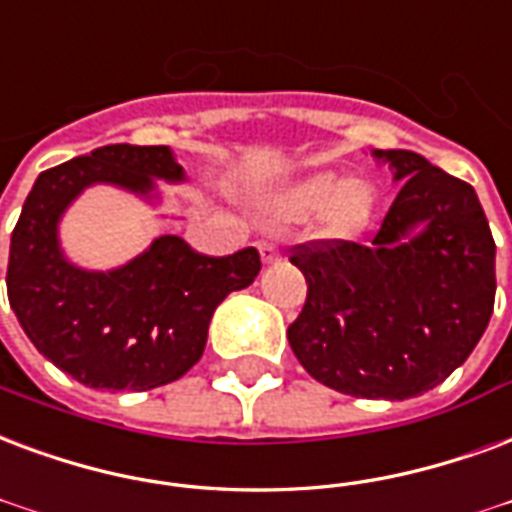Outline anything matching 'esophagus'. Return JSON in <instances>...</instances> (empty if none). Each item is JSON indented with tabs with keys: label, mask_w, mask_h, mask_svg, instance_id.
I'll return each instance as SVG.
<instances>
[{
	"label": "esophagus",
	"mask_w": 512,
	"mask_h": 512,
	"mask_svg": "<svg viewBox=\"0 0 512 512\" xmlns=\"http://www.w3.org/2000/svg\"><path fill=\"white\" fill-rule=\"evenodd\" d=\"M257 249H260V260H263V263H276V260L282 257V249H279L276 241H260Z\"/></svg>",
	"instance_id": "esophagus-1"
}]
</instances>
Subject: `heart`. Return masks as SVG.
<instances>
[{"label":"heart","instance_id":"heart-1","mask_svg":"<svg viewBox=\"0 0 512 512\" xmlns=\"http://www.w3.org/2000/svg\"><path fill=\"white\" fill-rule=\"evenodd\" d=\"M374 200L377 195L369 181L344 179L342 170H320L279 192L274 211L287 219H304L323 211L325 227L333 236H352L369 222Z\"/></svg>","mask_w":512,"mask_h":512}]
</instances>
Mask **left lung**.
Listing matches in <instances>:
<instances>
[{
  "mask_svg": "<svg viewBox=\"0 0 512 512\" xmlns=\"http://www.w3.org/2000/svg\"><path fill=\"white\" fill-rule=\"evenodd\" d=\"M401 189L377 236L293 246L306 304L287 339L314 380L355 399L437 388L494 312L497 244L475 189L415 151H372Z\"/></svg>",
  "mask_w": 512,
  "mask_h": 512,
  "instance_id": "1",
  "label": "left lung"
}]
</instances>
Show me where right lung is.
Wrapping results in <instances>:
<instances>
[{"label":"right lung","instance_id":"add662e5","mask_svg":"<svg viewBox=\"0 0 512 512\" xmlns=\"http://www.w3.org/2000/svg\"><path fill=\"white\" fill-rule=\"evenodd\" d=\"M154 179L184 181L168 146L113 143L43 170L10 238L7 298L48 361L97 391H151L187 374L206 350L208 323L227 295L255 282L260 255L208 257L160 236L113 271L73 266L59 219L92 184L151 198Z\"/></svg>","mask_w":512,"mask_h":512}]
</instances>
